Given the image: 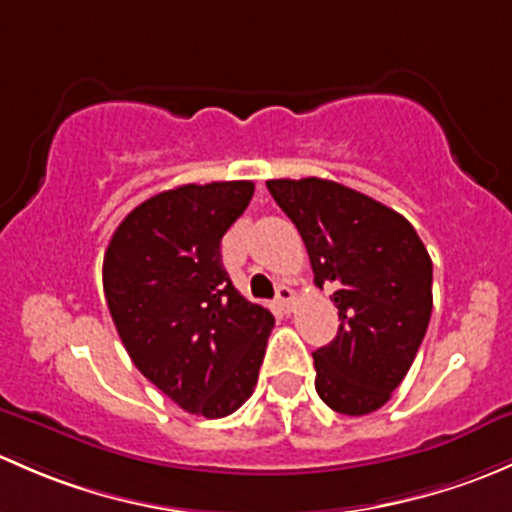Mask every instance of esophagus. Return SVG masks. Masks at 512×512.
I'll list each match as a JSON object with an SVG mask.
<instances>
[{
  "label": "esophagus",
  "instance_id": "34e87169",
  "mask_svg": "<svg viewBox=\"0 0 512 512\" xmlns=\"http://www.w3.org/2000/svg\"><path fill=\"white\" fill-rule=\"evenodd\" d=\"M276 303L281 305L283 310H291L293 303H295V291L288 286H278V293H276Z\"/></svg>",
  "mask_w": 512,
  "mask_h": 512
}]
</instances>
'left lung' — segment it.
I'll return each instance as SVG.
<instances>
[{"label": "left lung", "mask_w": 512, "mask_h": 512, "mask_svg": "<svg viewBox=\"0 0 512 512\" xmlns=\"http://www.w3.org/2000/svg\"><path fill=\"white\" fill-rule=\"evenodd\" d=\"M266 187L303 236L315 286H335L340 328L313 352L315 389L340 414L377 412L429 328V251L402 214L345 184L305 177Z\"/></svg>", "instance_id": "obj_1"}]
</instances>
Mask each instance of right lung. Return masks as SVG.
Here are the masks:
<instances>
[{
    "instance_id": "right-lung-1",
    "label": "right lung",
    "mask_w": 512,
    "mask_h": 512,
    "mask_svg": "<svg viewBox=\"0 0 512 512\" xmlns=\"http://www.w3.org/2000/svg\"><path fill=\"white\" fill-rule=\"evenodd\" d=\"M251 197L254 182L167 189L120 221L103 258L105 300L133 365L207 419L251 397L273 328L221 263V236Z\"/></svg>"
}]
</instances>
